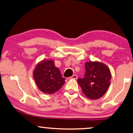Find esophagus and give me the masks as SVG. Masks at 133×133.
<instances>
[{
    "label": "esophagus",
    "mask_w": 133,
    "mask_h": 133,
    "mask_svg": "<svg viewBox=\"0 0 133 133\" xmlns=\"http://www.w3.org/2000/svg\"><path fill=\"white\" fill-rule=\"evenodd\" d=\"M77 78H78V76H77L76 75H73V76L70 77V79H76Z\"/></svg>",
    "instance_id": "1"
}]
</instances>
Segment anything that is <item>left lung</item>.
<instances>
[{"instance_id":"obj_1","label":"left lung","mask_w":133,"mask_h":133,"mask_svg":"<svg viewBox=\"0 0 133 133\" xmlns=\"http://www.w3.org/2000/svg\"><path fill=\"white\" fill-rule=\"evenodd\" d=\"M86 73L78 83L87 97L97 99L105 94L110 84L111 73L105 65L99 62L85 63Z\"/></svg>"}]
</instances>
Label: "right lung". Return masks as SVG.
Here are the masks:
<instances>
[{
	"label": "right lung",
	"mask_w": 133,
	"mask_h": 133,
	"mask_svg": "<svg viewBox=\"0 0 133 133\" xmlns=\"http://www.w3.org/2000/svg\"><path fill=\"white\" fill-rule=\"evenodd\" d=\"M37 87L42 92L52 94L58 91L65 83L60 71L53 60H43L37 64L33 72Z\"/></svg>",
	"instance_id": "obj_1"
}]
</instances>
